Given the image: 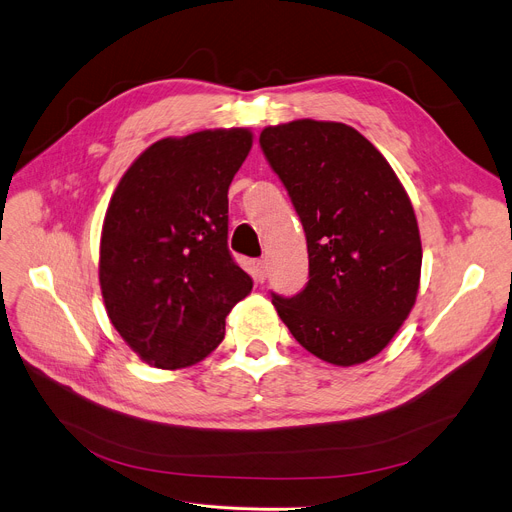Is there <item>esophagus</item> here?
Instances as JSON below:
<instances>
[{
  "label": "esophagus",
  "mask_w": 512,
  "mask_h": 512,
  "mask_svg": "<svg viewBox=\"0 0 512 512\" xmlns=\"http://www.w3.org/2000/svg\"><path fill=\"white\" fill-rule=\"evenodd\" d=\"M253 276L257 282H263L265 278H268V263H265V259L253 261Z\"/></svg>",
  "instance_id": "1"
}]
</instances>
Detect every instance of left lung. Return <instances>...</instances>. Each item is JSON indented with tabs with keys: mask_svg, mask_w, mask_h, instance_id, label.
Here are the masks:
<instances>
[{
	"mask_svg": "<svg viewBox=\"0 0 512 512\" xmlns=\"http://www.w3.org/2000/svg\"><path fill=\"white\" fill-rule=\"evenodd\" d=\"M261 150L301 219L309 280L272 303L293 337L335 366L381 353L408 318L420 282V234L395 171L345 123L265 127Z\"/></svg>",
	"mask_w": 512,
	"mask_h": 512,
	"instance_id": "left-lung-1",
	"label": "left lung"
}]
</instances>
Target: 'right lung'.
<instances>
[{"label":"right lung","mask_w":512,"mask_h":512,"mask_svg":"<svg viewBox=\"0 0 512 512\" xmlns=\"http://www.w3.org/2000/svg\"><path fill=\"white\" fill-rule=\"evenodd\" d=\"M249 129H207L146 148L110 198L100 240L106 314L157 368L201 362L253 280L228 249V188Z\"/></svg>","instance_id":"add662e5"}]
</instances>
